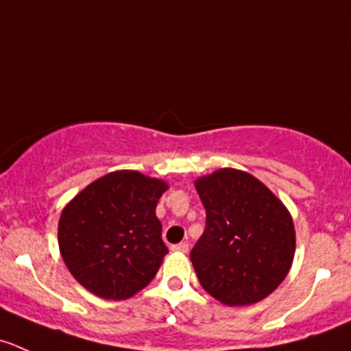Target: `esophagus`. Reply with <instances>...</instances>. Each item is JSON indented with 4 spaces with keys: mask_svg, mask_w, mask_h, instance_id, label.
<instances>
[{
    "mask_svg": "<svg viewBox=\"0 0 351 351\" xmlns=\"http://www.w3.org/2000/svg\"><path fill=\"white\" fill-rule=\"evenodd\" d=\"M173 252H180V254H186L189 252V243H185V241H182V243H176L171 247Z\"/></svg>",
    "mask_w": 351,
    "mask_h": 351,
    "instance_id": "esophagus-1",
    "label": "esophagus"
}]
</instances>
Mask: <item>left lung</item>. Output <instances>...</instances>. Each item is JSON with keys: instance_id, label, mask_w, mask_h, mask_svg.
Returning <instances> with one entry per match:
<instances>
[{"instance_id": "obj_1", "label": "left lung", "mask_w": 351, "mask_h": 351, "mask_svg": "<svg viewBox=\"0 0 351 351\" xmlns=\"http://www.w3.org/2000/svg\"><path fill=\"white\" fill-rule=\"evenodd\" d=\"M193 183L207 217L190 261L204 290L228 307L269 297L293 264L297 238L290 210L241 169L221 168Z\"/></svg>"}]
</instances>
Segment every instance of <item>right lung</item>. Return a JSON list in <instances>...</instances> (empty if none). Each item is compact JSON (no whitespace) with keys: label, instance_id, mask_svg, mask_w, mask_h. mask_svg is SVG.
Wrapping results in <instances>:
<instances>
[{"label":"right lung","instance_id":"obj_1","mask_svg":"<svg viewBox=\"0 0 351 351\" xmlns=\"http://www.w3.org/2000/svg\"><path fill=\"white\" fill-rule=\"evenodd\" d=\"M165 180L134 169L108 173L63 207L58 245L71 276L106 300L144 290L168 254L156 206Z\"/></svg>","mask_w":351,"mask_h":351}]
</instances>
